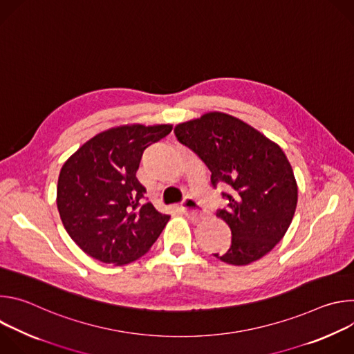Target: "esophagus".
Wrapping results in <instances>:
<instances>
[{"instance_id": "obj_1", "label": "esophagus", "mask_w": 354, "mask_h": 354, "mask_svg": "<svg viewBox=\"0 0 354 354\" xmlns=\"http://www.w3.org/2000/svg\"><path fill=\"white\" fill-rule=\"evenodd\" d=\"M180 210L192 221H200L201 218L205 217V212L200 209L197 201L193 197H190V196L185 198V201H183L182 206H180Z\"/></svg>"}]
</instances>
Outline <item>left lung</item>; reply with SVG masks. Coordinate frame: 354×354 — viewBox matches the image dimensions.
Here are the masks:
<instances>
[{"instance_id": "8db88e82", "label": "left lung", "mask_w": 354, "mask_h": 354, "mask_svg": "<svg viewBox=\"0 0 354 354\" xmlns=\"http://www.w3.org/2000/svg\"><path fill=\"white\" fill-rule=\"evenodd\" d=\"M176 138L212 172V185L227 186L228 200L216 216L231 230V246L220 261L243 266L280 242L297 207L298 187L284 151L238 118L209 112L175 126Z\"/></svg>"}]
</instances>
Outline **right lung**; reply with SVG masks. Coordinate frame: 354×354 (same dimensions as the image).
Returning <instances> with one entry per match:
<instances>
[{"label": "right lung", "instance_id": "1", "mask_svg": "<svg viewBox=\"0 0 354 354\" xmlns=\"http://www.w3.org/2000/svg\"><path fill=\"white\" fill-rule=\"evenodd\" d=\"M172 124H124L96 134L64 162L57 209L71 239L86 255L116 266L141 258L169 216L147 201L136 178L144 149Z\"/></svg>", "mask_w": 354, "mask_h": 354}]
</instances>
